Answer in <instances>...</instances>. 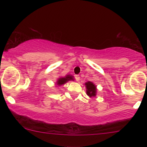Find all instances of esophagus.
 Here are the masks:
<instances>
[{
    "label": "esophagus",
    "mask_w": 147,
    "mask_h": 147,
    "mask_svg": "<svg viewBox=\"0 0 147 147\" xmlns=\"http://www.w3.org/2000/svg\"><path fill=\"white\" fill-rule=\"evenodd\" d=\"M75 79L77 82H79V81L80 80V77H79V75H75Z\"/></svg>",
    "instance_id": "obj_1"
}]
</instances>
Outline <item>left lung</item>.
I'll list each match as a JSON object with an SVG mask.
<instances>
[{"label":"left lung","mask_w":147,"mask_h":147,"mask_svg":"<svg viewBox=\"0 0 147 147\" xmlns=\"http://www.w3.org/2000/svg\"><path fill=\"white\" fill-rule=\"evenodd\" d=\"M86 86V94L88 97H96L97 95V86L95 84L92 83V82L88 81V82H86L84 84Z\"/></svg>","instance_id":"8db88e82"}]
</instances>
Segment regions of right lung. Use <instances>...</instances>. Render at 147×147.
<instances>
[{
	"label": "right lung",
	"instance_id": "add662e5",
	"mask_svg": "<svg viewBox=\"0 0 147 147\" xmlns=\"http://www.w3.org/2000/svg\"><path fill=\"white\" fill-rule=\"evenodd\" d=\"M75 79H74V77L71 75H66L65 77H60L59 78L57 79L56 82V86H61L65 84L66 82H69V81H74Z\"/></svg>",
	"mask_w": 147,
	"mask_h": 147
}]
</instances>
